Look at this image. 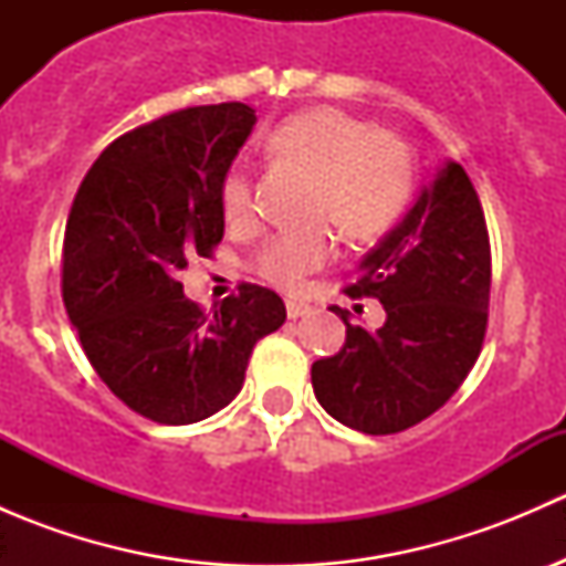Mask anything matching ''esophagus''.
<instances>
[{
    "label": "esophagus",
    "instance_id": "esophagus-1",
    "mask_svg": "<svg viewBox=\"0 0 566 566\" xmlns=\"http://www.w3.org/2000/svg\"><path fill=\"white\" fill-rule=\"evenodd\" d=\"M310 312H312V306L304 304V301H287V317L290 319H298V317L310 315Z\"/></svg>",
    "mask_w": 566,
    "mask_h": 566
}]
</instances>
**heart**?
Segmentation results:
<instances>
[{
  "label": "heart",
  "instance_id": "heart-1",
  "mask_svg": "<svg viewBox=\"0 0 566 566\" xmlns=\"http://www.w3.org/2000/svg\"><path fill=\"white\" fill-rule=\"evenodd\" d=\"M265 153L279 167L310 175L306 216L334 221L350 241L384 235L413 188V158L405 139L331 106L290 114L268 134ZM221 210L230 224L254 219V180L243 164L221 180ZM334 251L331 227L312 221L268 238L251 265L265 282L295 290L331 262Z\"/></svg>",
  "mask_w": 566,
  "mask_h": 566
}]
</instances>
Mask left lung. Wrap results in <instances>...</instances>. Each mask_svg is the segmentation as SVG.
I'll list each match as a JSON object with an SVG mask.
<instances>
[{
	"label": "left lung",
	"instance_id": "obj_1",
	"mask_svg": "<svg viewBox=\"0 0 566 566\" xmlns=\"http://www.w3.org/2000/svg\"><path fill=\"white\" fill-rule=\"evenodd\" d=\"M490 235L471 177L449 161L358 265L350 298H378L380 328L347 319L336 356L312 364L317 402L345 427L394 436L449 402L482 353Z\"/></svg>",
	"mask_w": 566,
	"mask_h": 566
}]
</instances>
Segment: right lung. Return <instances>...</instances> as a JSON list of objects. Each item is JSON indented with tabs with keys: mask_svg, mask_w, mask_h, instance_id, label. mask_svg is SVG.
<instances>
[{
	"mask_svg": "<svg viewBox=\"0 0 566 566\" xmlns=\"http://www.w3.org/2000/svg\"><path fill=\"white\" fill-rule=\"evenodd\" d=\"M254 123L238 101L164 114L114 139L71 205L67 317L108 391L158 424L227 408L256 342L287 317L260 284L243 282L210 312L182 295V268L224 238L221 180Z\"/></svg>",
	"mask_w": 566,
	"mask_h": 566,
	"instance_id": "1",
	"label": "right lung"
}]
</instances>
